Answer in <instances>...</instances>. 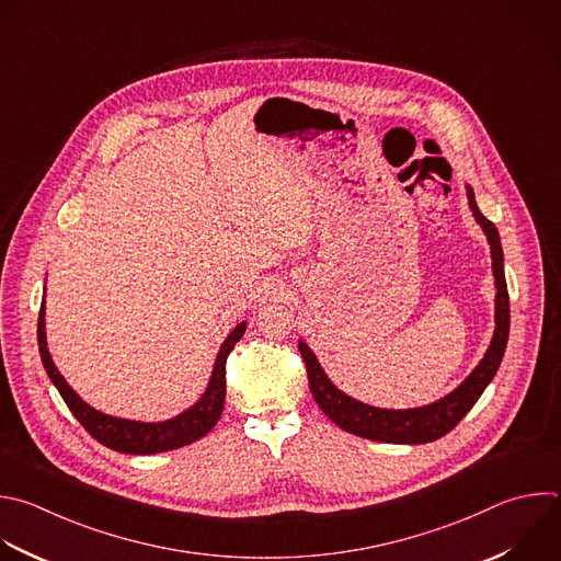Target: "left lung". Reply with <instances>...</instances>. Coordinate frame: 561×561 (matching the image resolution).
<instances>
[{"mask_svg": "<svg viewBox=\"0 0 561 561\" xmlns=\"http://www.w3.org/2000/svg\"><path fill=\"white\" fill-rule=\"evenodd\" d=\"M469 209L480 225V229L486 236L489 249H491V271H493V284H495V328L491 343L480 358V363L471 369V375L454 388L449 394L440 397L434 403L421 405V408H408V410H388V408H375L369 403H363L343 390H339L325 369L321 367L317 354L310 350V345L299 339V352L308 369V386L312 392V399L321 408V412L336 423L341 430L367 438L377 443H394V445H423L443 438L449 434L476 405V401L482 397L486 386L493 381L495 371L502 363L506 339H508V290L504 279V253L500 244V233L491 220H486L478 205L471 184H465Z\"/></svg>", "mask_w": 561, "mask_h": 561, "instance_id": "1", "label": "left lung"}]
</instances>
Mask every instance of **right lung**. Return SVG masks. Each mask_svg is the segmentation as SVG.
Wrapping results in <instances>:
<instances>
[{
  "label": "right lung",
  "mask_w": 561,
  "mask_h": 561,
  "mask_svg": "<svg viewBox=\"0 0 561 561\" xmlns=\"http://www.w3.org/2000/svg\"><path fill=\"white\" fill-rule=\"evenodd\" d=\"M247 332V321L238 323L220 345V352L216 356L211 379L207 383V390L203 397L184 412H180L173 419L147 423V421H131L105 414L90 403H85L64 379L61 371L57 369L48 341H46V290H44V304L39 310L37 321V341H39V354L46 367V375L50 377L53 386L59 390L61 399L70 408V412L77 416V421L90 432L92 438H96L101 445L121 451V454H134V456H149L160 451H171L184 445H192L207 436L214 425L218 423L222 410H225V394H227V356L233 350V345L242 339Z\"/></svg>",
  "instance_id": "1"
}]
</instances>
